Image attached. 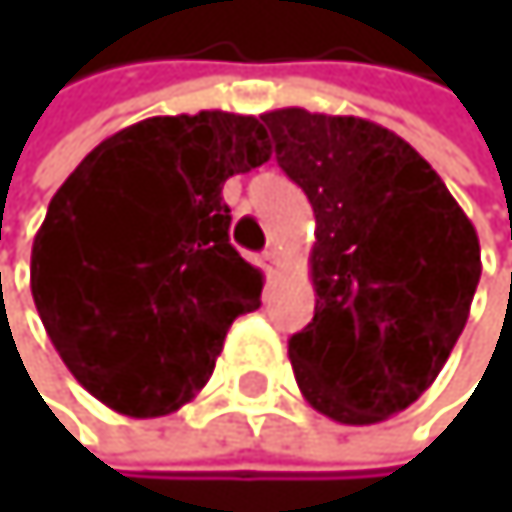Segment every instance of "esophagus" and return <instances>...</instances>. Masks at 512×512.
Returning <instances> with one entry per match:
<instances>
[{
  "mask_svg": "<svg viewBox=\"0 0 512 512\" xmlns=\"http://www.w3.org/2000/svg\"><path fill=\"white\" fill-rule=\"evenodd\" d=\"M261 267H264L267 279H273V276L279 273V254H276V251H264V254H261Z\"/></svg>",
  "mask_w": 512,
  "mask_h": 512,
  "instance_id": "esophagus-1",
  "label": "esophagus"
}]
</instances>
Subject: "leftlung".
Here are the masks:
<instances>
[{
  "label": "left lung",
  "instance_id": "obj_1",
  "mask_svg": "<svg viewBox=\"0 0 512 512\" xmlns=\"http://www.w3.org/2000/svg\"><path fill=\"white\" fill-rule=\"evenodd\" d=\"M261 119L316 214V313L288 341L294 378L331 421H387L436 381L467 325L476 227L396 131L304 107Z\"/></svg>",
  "mask_w": 512,
  "mask_h": 512
}]
</instances>
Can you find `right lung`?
<instances>
[{
	"label": "right lung",
	"mask_w": 512,
	"mask_h": 512,
	"mask_svg": "<svg viewBox=\"0 0 512 512\" xmlns=\"http://www.w3.org/2000/svg\"><path fill=\"white\" fill-rule=\"evenodd\" d=\"M270 159L254 116H153L97 144L54 193L30 288L73 378L128 418H162L211 378L264 273L230 245L227 178Z\"/></svg>",
	"instance_id": "right-lung-1"
}]
</instances>
